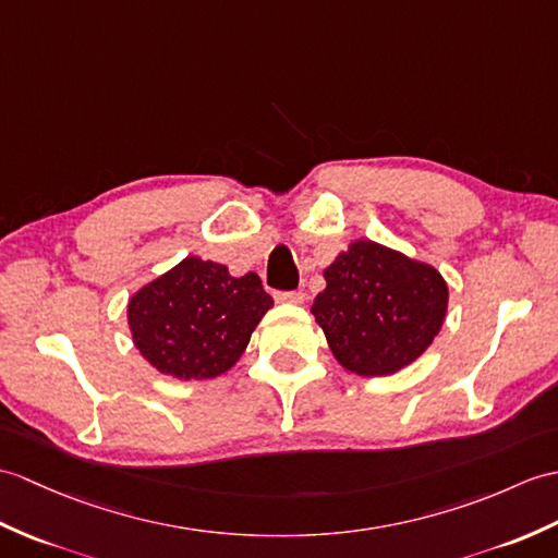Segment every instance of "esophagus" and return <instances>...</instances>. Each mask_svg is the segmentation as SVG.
<instances>
[{
  "label": "esophagus",
  "mask_w": 558,
  "mask_h": 558,
  "mask_svg": "<svg viewBox=\"0 0 558 558\" xmlns=\"http://www.w3.org/2000/svg\"><path fill=\"white\" fill-rule=\"evenodd\" d=\"M306 294L300 290H290V292H276V302L280 304H304Z\"/></svg>",
  "instance_id": "obj_1"
}]
</instances>
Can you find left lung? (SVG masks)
Listing matches in <instances>:
<instances>
[{
  "label": "left lung",
  "instance_id": "obj_1",
  "mask_svg": "<svg viewBox=\"0 0 558 558\" xmlns=\"http://www.w3.org/2000/svg\"><path fill=\"white\" fill-rule=\"evenodd\" d=\"M323 278L311 314L335 359L356 375L413 364L445 323L449 290L439 270L378 242H352Z\"/></svg>",
  "mask_w": 558,
  "mask_h": 558
}]
</instances>
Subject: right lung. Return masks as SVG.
Here are the masks:
<instances>
[{"label": "right lung", "instance_id": "obj_1", "mask_svg": "<svg viewBox=\"0 0 558 558\" xmlns=\"http://www.w3.org/2000/svg\"><path fill=\"white\" fill-rule=\"evenodd\" d=\"M274 306L262 278L187 256L128 302L133 342L178 380H209L238 364L258 320Z\"/></svg>", "mask_w": 558, "mask_h": 558}]
</instances>
